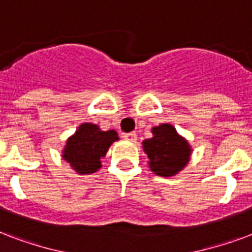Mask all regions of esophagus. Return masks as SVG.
I'll use <instances>...</instances> for the list:
<instances>
[{
	"label": "esophagus",
	"instance_id": "esophagus-1",
	"mask_svg": "<svg viewBox=\"0 0 252 252\" xmlns=\"http://www.w3.org/2000/svg\"><path fill=\"white\" fill-rule=\"evenodd\" d=\"M122 138H124L125 141L135 142L137 141V134L135 133H124L122 134Z\"/></svg>",
	"mask_w": 252,
	"mask_h": 252
}]
</instances>
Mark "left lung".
Segmentation results:
<instances>
[{
	"label": "left lung",
	"instance_id": "8db88e82",
	"mask_svg": "<svg viewBox=\"0 0 252 252\" xmlns=\"http://www.w3.org/2000/svg\"><path fill=\"white\" fill-rule=\"evenodd\" d=\"M153 138L142 142L149 158V167L159 177H174L190 160L192 149L186 138L179 135L173 125L162 124L151 128Z\"/></svg>",
	"mask_w": 252,
	"mask_h": 252
}]
</instances>
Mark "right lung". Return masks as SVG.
Segmentation results:
<instances>
[{"label":"right lung","instance_id":"obj_1","mask_svg":"<svg viewBox=\"0 0 252 252\" xmlns=\"http://www.w3.org/2000/svg\"><path fill=\"white\" fill-rule=\"evenodd\" d=\"M118 139L115 130L102 131L98 125L82 124L67 138L62 158L79 175L93 174L101 169V159Z\"/></svg>","mask_w":252,"mask_h":252}]
</instances>
